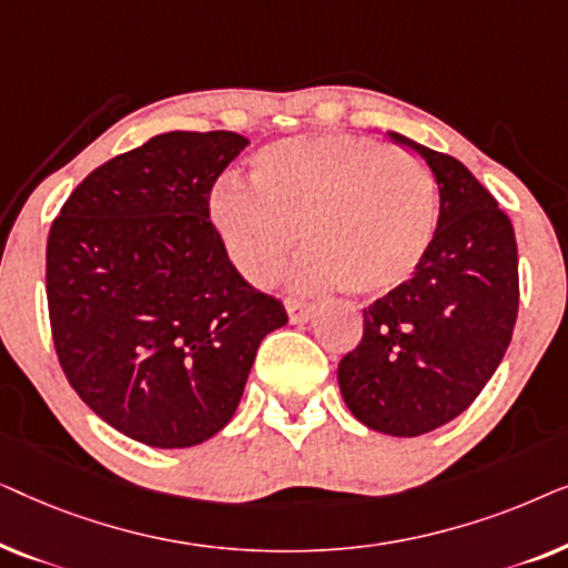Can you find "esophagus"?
<instances>
[{
    "label": "esophagus",
    "instance_id": "34e87169",
    "mask_svg": "<svg viewBox=\"0 0 568 568\" xmlns=\"http://www.w3.org/2000/svg\"><path fill=\"white\" fill-rule=\"evenodd\" d=\"M286 313H290L292 323H307L315 313V305H310V302H302V300H286Z\"/></svg>",
    "mask_w": 568,
    "mask_h": 568
}]
</instances>
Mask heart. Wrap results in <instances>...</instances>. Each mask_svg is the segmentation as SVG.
<instances>
[{
  "label": "heart",
  "mask_w": 568,
  "mask_h": 568,
  "mask_svg": "<svg viewBox=\"0 0 568 568\" xmlns=\"http://www.w3.org/2000/svg\"><path fill=\"white\" fill-rule=\"evenodd\" d=\"M247 189L222 185L212 224L253 284L282 274L302 232V284L383 294L422 266L434 235V185L393 146L359 136L286 139L255 154Z\"/></svg>",
  "instance_id": "b5f03b06"
}]
</instances>
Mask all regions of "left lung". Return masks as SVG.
<instances>
[{
  "instance_id": "1",
  "label": "left lung",
  "mask_w": 568,
  "mask_h": 568,
  "mask_svg": "<svg viewBox=\"0 0 568 568\" xmlns=\"http://www.w3.org/2000/svg\"><path fill=\"white\" fill-rule=\"evenodd\" d=\"M432 170L439 222L414 276L364 310L359 346L338 362L352 414L390 437H418L460 416L504 359L519 310L509 216L449 154L390 134Z\"/></svg>"
}]
</instances>
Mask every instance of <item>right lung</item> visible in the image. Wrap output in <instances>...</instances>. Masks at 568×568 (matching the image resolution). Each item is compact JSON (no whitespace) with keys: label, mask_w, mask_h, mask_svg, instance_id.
Here are the masks:
<instances>
[{"label":"right lung","mask_w":568,"mask_h":568,"mask_svg":"<svg viewBox=\"0 0 568 568\" xmlns=\"http://www.w3.org/2000/svg\"><path fill=\"white\" fill-rule=\"evenodd\" d=\"M235 131H168L92 170L45 245L53 348L95 414L150 447H193L235 414L286 310L240 276L209 220Z\"/></svg>","instance_id":"1"}]
</instances>
